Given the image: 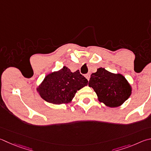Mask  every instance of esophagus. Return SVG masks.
I'll list each match as a JSON object with an SVG mask.
<instances>
[{
	"label": "esophagus",
	"mask_w": 151,
	"mask_h": 151,
	"mask_svg": "<svg viewBox=\"0 0 151 151\" xmlns=\"http://www.w3.org/2000/svg\"><path fill=\"white\" fill-rule=\"evenodd\" d=\"M85 76H86V78H87V80L89 81L90 80V73H88V74H86V75H85Z\"/></svg>",
	"instance_id": "1"
}]
</instances>
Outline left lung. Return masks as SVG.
Instances as JSON below:
<instances>
[{"mask_svg":"<svg viewBox=\"0 0 151 151\" xmlns=\"http://www.w3.org/2000/svg\"><path fill=\"white\" fill-rule=\"evenodd\" d=\"M88 86L96 93L98 101L109 108L122 106L132 93V87L124 76L102 67L92 74Z\"/></svg>","mask_w":151,"mask_h":151,"instance_id":"8db88e82","label":"left lung"}]
</instances>
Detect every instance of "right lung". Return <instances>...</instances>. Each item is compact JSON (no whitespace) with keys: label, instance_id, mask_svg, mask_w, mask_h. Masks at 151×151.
<instances>
[{"label":"right lung","instance_id":"right-lung-1","mask_svg":"<svg viewBox=\"0 0 151 151\" xmlns=\"http://www.w3.org/2000/svg\"><path fill=\"white\" fill-rule=\"evenodd\" d=\"M88 83L78 70L71 72L64 66L61 69L47 74L37 87V91L46 102L60 105L72 102L76 92L88 85Z\"/></svg>","mask_w":151,"mask_h":151}]
</instances>
